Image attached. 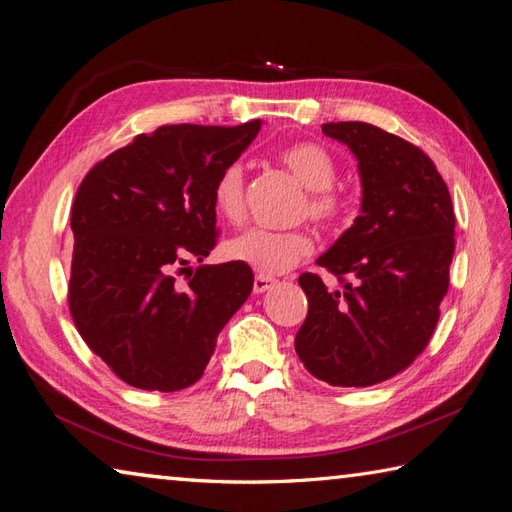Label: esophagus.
<instances>
[{
    "mask_svg": "<svg viewBox=\"0 0 512 512\" xmlns=\"http://www.w3.org/2000/svg\"><path fill=\"white\" fill-rule=\"evenodd\" d=\"M274 285H276V280H274V278H269V276L258 274V276L254 278V293H256V295H260V293L269 291V289L274 287Z\"/></svg>",
    "mask_w": 512,
    "mask_h": 512,
    "instance_id": "1",
    "label": "esophagus"
}]
</instances>
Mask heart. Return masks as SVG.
I'll use <instances>...</instances> for the list:
<instances>
[{"label":"heart","instance_id":"1","mask_svg":"<svg viewBox=\"0 0 512 512\" xmlns=\"http://www.w3.org/2000/svg\"><path fill=\"white\" fill-rule=\"evenodd\" d=\"M280 162L309 188L304 212L324 227L344 219L348 197L335 186L337 162L331 151L315 142H298L280 151ZM212 206L227 223L245 217V168L241 162L227 164L212 186ZM313 236L306 230H267L249 227L225 243V254L238 263L254 267L263 276H280L313 254Z\"/></svg>","mask_w":512,"mask_h":512}]
</instances>
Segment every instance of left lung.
Masks as SVG:
<instances>
[{"label": "left lung", "mask_w": 512, "mask_h": 512, "mask_svg": "<svg viewBox=\"0 0 512 512\" xmlns=\"http://www.w3.org/2000/svg\"><path fill=\"white\" fill-rule=\"evenodd\" d=\"M322 131L357 155L363 201L355 225L317 258L342 287L298 278L309 313L295 352L315 379L366 388L410 368L434 335L456 217L436 164L412 142L368 122Z\"/></svg>", "instance_id": "8db88e82"}]
</instances>
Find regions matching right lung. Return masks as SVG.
I'll return each instance as SVG.
<instances>
[{
  "label": "right lung",
  "instance_id": "obj_1",
  "mask_svg": "<svg viewBox=\"0 0 512 512\" xmlns=\"http://www.w3.org/2000/svg\"><path fill=\"white\" fill-rule=\"evenodd\" d=\"M258 129L260 120L166 124L135 135L78 186L67 304L89 350L133 388L197 383L221 328L252 293L245 263H188L217 245L212 186Z\"/></svg>",
  "mask_w": 512,
  "mask_h": 512
}]
</instances>
